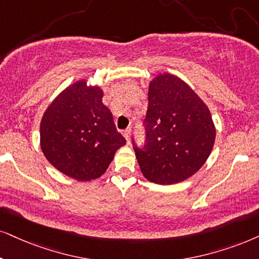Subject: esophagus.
<instances>
[{"label": "esophagus", "instance_id": "1", "mask_svg": "<svg viewBox=\"0 0 259 259\" xmlns=\"http://www.w3.org/2000/svg\"><path fill=\"white\" fill-rule=\"evenodd\" d=\"M130 133H132V129H130V127H127V129H125L123 132V136L125 137V140L127 141V143L130 142Z\"/></svg>", "mask_w": 259, "mask_h": 259}]
</instances>
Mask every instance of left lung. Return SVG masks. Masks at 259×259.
<instances>
[{"label":"left lung","instance_id":"8db88e82","mask_svg":"<svg viewBox=\"0 0 259 259\" xmlns=\"http://www.w3.org/2000/svg\"><path fill=\"white\" fill-rule=\"evenodd\" d=\"M147 143L135 147L147 181L159 185L194 176L210 155L217 127L208 106L181 77L160 73L149 82Z\"/></svg>","mask_w":259,"mask_h":259}]
</instances>
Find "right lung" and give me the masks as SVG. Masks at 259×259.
<instances>
[{
  "label": "right lung",
  "mask_w": 259,
  "mask_h": 259,
  "mask_svg": "<svg viewBox=\"0 0 259 259\" xmlns=\"http://www.w3.org/2000/svg\"><path fill=\"white\" fill-rule=\"evenodd\" d=\"M80 78L65 87L40 120V148L49 162L67 177L88 182L104 175L125 145L117 132L104 91Z\"/></svg>",
  "instance_id": "1"
}]
</instances>
